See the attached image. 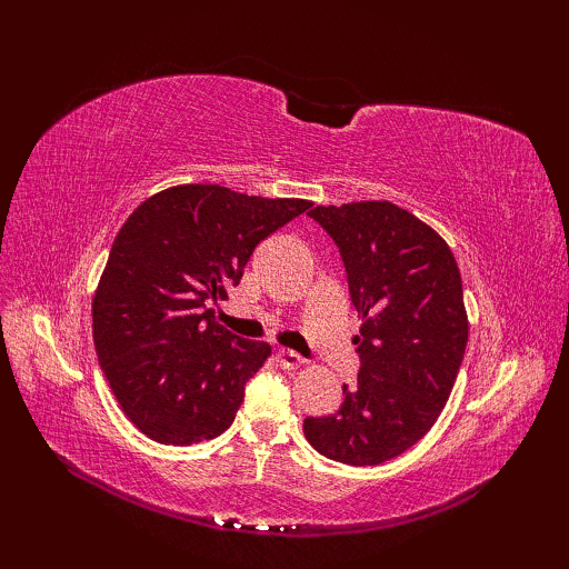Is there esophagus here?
Segmentation results:
<instances>
[{"label": "esophagus", "instance_id": "34e87169", "mask_svg": "<svg viewBox=\"0 0 569 569\" xmlns=\"http://www.w3.org/2000/svg\"><path fill=\"white\" fill-rule=\"evenodd\" d=\"M274 356H278V363L282 368H287V370L299 368L303 363V358L299 353H295V351H289V349H278V353H274Z\"/></svg>", "mask_w": 569, "mask_h": 569}]
</instances>
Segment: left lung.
Masks as SVG:
<instances>
[{
  "instance_id": "left-lung-1",
  "label": "left lung",
  "mask_w": 569,
  "mask_h": 569,
  "mask_svg": "<svg viewBox=\"0 0 569 569\" xmlns=\"http://www.w3.org/2000/svg\"><path fill=\"white\" fill-rule=\"evenodd\" d=\"M335 239L349 295L363 318L356 385L303 435L325 458L380 465L418 443L443 410L468 347L462 282L449 244L389 201L316 206L308 213Z\"/></svg>"
}]
</instances>
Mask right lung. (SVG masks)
Wrapping results in <instances>:
<instances>
[{
  "instance_id": "add662e5",
  "label": "right lung",
  "mask_w": 569,
  "mask_h": 569,
  "mask_svg": "<svg viewBox=\"0 0 569 569\" xmlns=\"http://www.w3.org/2000/svg\"><path fill=\"white\" fill-rule=\"evenodd\" d=\"M311 209L220 184H178L142 201L113 239L92 301L99 366L149 439L189 446L232 425L270 356L213 320L258 242Z\"/></svg>"
}]
</instances>
